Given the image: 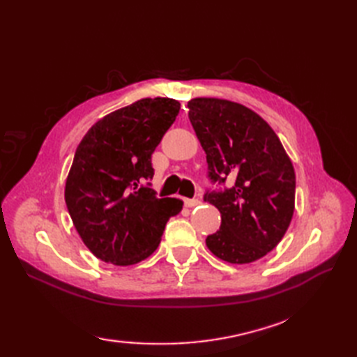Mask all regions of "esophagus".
I'll return each instance as SVG.
<instances>
[{"mask_svg":"<svg viewBox=\"0 0 357 357\" xmlns=\"http://www.w3.org/2000/svg\"><path fill=\"white\" fill-rule=\"evenodd\" d=\"M183 201H185V205H186V207H189V208H192V207H197V205H199V204H201V201H199V199H189V198H185Z\"/></svg>","mask_w":357,"mask_h":357,"instance_id":"esophagus-1","label":"esophagus"}]
</instances>
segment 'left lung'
<instances>
[{
  "instance_id": "obj_1",
  "label": "left lung",
  "mask_w": 357,
  "mask_h": 357,
  "mask_svg": "<svg viewBox=\"0 0 357 357\" xmlns=\"http://www.w3.org/2000/svg\"><path fill=\"white\" fill-rule=\"evenodd\" d=\"M189 119L207 155L213 183L204 201L220 211V229L205 244L229 264H250L275 248L295 210V169L264 119L247 107L219 98H193Z\"/></svg>"
}]
</instances>
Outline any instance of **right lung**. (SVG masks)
I'll list each match as a JSON object with an SVG mask.
<instances>
[{"label":"right lung","mask_w":357,"mask_h":357,"mask_svg":"<svg viewBox=\"0 0 357 357\" xmlns=\"http://www.w3.org/2000/svg\"><path fill=\"white\" fill-rule=\"evenodd\" d=\"M180 102L144 98L104 116L80 142L66 202L82 241L101 261L134 265L152 255L183 201L156 198L152 153L174 123Z\"/></svg>","instance_id":"add662e5"}]
</instances>
